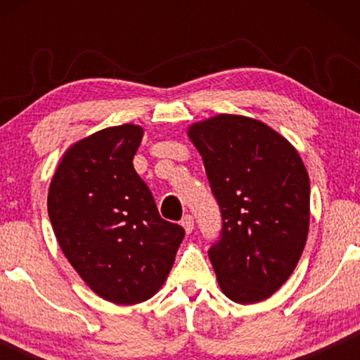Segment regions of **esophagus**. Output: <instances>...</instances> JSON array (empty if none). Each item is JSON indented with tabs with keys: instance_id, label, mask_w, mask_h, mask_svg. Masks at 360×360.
I'll return each mask as SVG.
<instances>
[{
	"instance_id": "34e87169",
	"label": "esophagus",
	"mask_w": 360,
	"mask_h": 360,
	"mask_svg": "<svg viewBox=\"0 0 360 360\" xmlns=\"http://www.w3.org/2000/svg\"><path fill=\"white\" fill-rule=\"evenodd\" d=\"M181 226H184V229L186 231V234H190L191 231H193V216L191 214H185L184 218H181Z\"/></svg>"
}]
</instances>
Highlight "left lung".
Segmentation results:
<instances>
[{"mask_svg": "<svg viewBox=\"0 0 360 360\" xmlns=\"http://www.w3.org/2000/svg\"><path fill=\"white\" fill-rule=\"evenodd\" d=\"M188 136L221 211L208 255L226 297L257 303L287 282L307 244L309 179L298 152L264 122L219 115Z\"/></svg>", "mask_w": 360, "mask_h": 360, "instance_id": "8db88e82", "label": "left lung"}]
</instances>
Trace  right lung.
Here are the masks:
<instances>
[{"mask_svg": "<svg viewBox=\"0 0 360 360\" xmlns=\"http://www.w3.org/2000/svg\"><path fill=\"white\" fill-rule=\"evenodd\" d=\"M142 129L108 127L65 152L51 181L49 218L63 254L93 292L117 304L149 300L165 282L184 240L160 218L132 165Z\"/></svg>", "mask_w": 360, "mask_h": 360, "instance_id": "1", "label": "right lung"}]
</instances>
